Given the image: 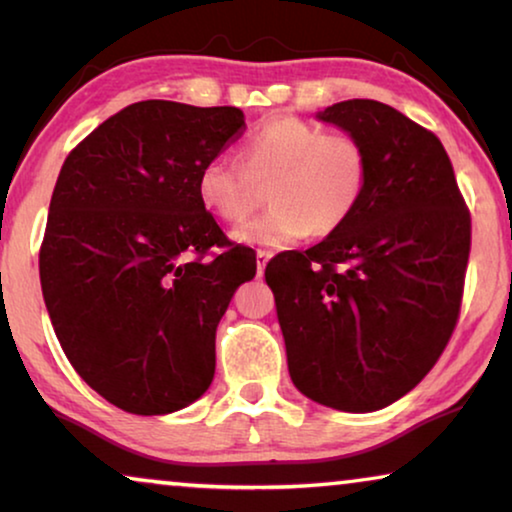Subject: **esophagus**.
I'll list each match as a JSON object with an SVG mask.
<instances>
[{
  "label": "esophagus",
  "mask_w": 512,
  "mask_h": 512,
  "mask_svg": "<svg viewBox=\"0 0 512 512\" xmlns=\"http://www.w3.org/2000/svg\"><path fill=\"white\" fill-rule=\"evenodd\" d=\"M272 258V254L270 251H258L256 254V263H258V275H263V270H265V265H268V261Z\"/></svg>",
  "instance_id": "34e87169"
}]
</instances>
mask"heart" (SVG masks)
<instances>
[{"label": "heart", "mask_w": 512, "mask_h": 512, "mask_svg": "<svg viewBox=\"0 0 512 512\" xmlns=\"http://www.w3.org/2000/svg\"><path fill=\"white\" fill-rule=\"evenodd\" d=\"M242 163L209 158L198 172V198L223 221L240 223L268 186L270 209L235 230L254 247H286L312 233L328 235L359 209L370 179L366 142L349 130H326L303 118H279L242 144Z\"/></svg>", "instance_id": "b5f03b06"}]
</instances>
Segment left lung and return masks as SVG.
<instances>
[{"instance_id": "8db88e82", "label": "left lung", "mask_w": 512, "mask_h": 512, "mask_svg": "<svg viewBox=\"0 0 512 512\" xmlns=\"http://www.w3.org/2000/svg\"><path fill=\"white\" fill-rule=\"evenodd\" d=\"M321 121L359 135L370 179L345 226L265 268L289 373L307 398L345 412L387 408L436 366L459 321L471 212L431 130L375 100Z\"/></svg>"}]
</instances>
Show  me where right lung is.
<instances>
[{
	"label": "right lung",
	"mask_w": 512,
	"mask_h": 512,
	"mask_svg": "<svg viewBox=\"0 0 512 512\" xmlns=\"http://www.w3.org/2000/svg\"><path fill=\"white\" fill-rule=\"evenodd\" d=\"M242 132L237 107L135 102L76 144L55 181L39 249L48 317L83 382L132 415L205 394L216 326L256 275L254 249L198 198L200 167Z\"/></svg>",
	"instance_id": "obj_1"
}]
</instances>
